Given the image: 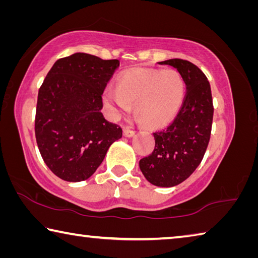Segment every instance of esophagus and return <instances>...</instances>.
<instances>
[{"label": "esophagus", "instance_id": "34e87169", "mask_svg": "<svg viewBox=\"0 0 258 258\" xmlns=\"http://www.w3.org/2000/svg\"><path fill=\"white\" fill-rule=\"evenodd\" d=\"M134 133H135L134 131L131 130L130 127H124V130H123V134H124V137H126V138L133 137Z\"/></svg>", "mask_w": 258, "mask_h": 258}]
</instances>
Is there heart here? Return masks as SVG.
Instances as JSON below:
<instances>
[{
	"label": "heart",
	"mask_w": 258,
	"mask_h": 258,
	"mask_svg": "<svg viewBox=\"0 0 258 258\" xmlns=\"http://www.w3.org/2000/svg\"><path fill=\"white\" fill-rule=\"evenodd\" d=\"M185 92V80L177 70L135 69L119 78L117 88H107L102 100L111 118L128 113L134 105L145 125L159 127L174 119Z\"/></svg>",
	"instance_id": "1"
}]
</instances>
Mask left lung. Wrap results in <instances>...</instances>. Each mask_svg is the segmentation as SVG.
<instances>
[{"mask_svg":"<svg viewBox=\"0 0 258 258\" xmlns=\"http://www.w3.org/2000/svg\"><path fill=\"white\" fill-rule=\"evenodd\" d=\"M159 64L170 65L181 74L186 93L175 119L153 133L154 150L140 160V169L152 185L172 187L186 180L202 161L210 142L214 108L210 82L195 64L180 58Z\"/></svg>","mask_w":258,"mask_h":258,"instance_id":"8db88e82","label":"left lung"}]
</instances>
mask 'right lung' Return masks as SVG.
Instances as JSON below:
<instances>
[{
  "label": "right lung",
  "instance_id": "add662e5",
  "mask_svg": "<svg viewBox=\"0 0 258 258\" xmlns=\"http://www.w3.org/2000/svg\"><path fill=\"white\" fill-rule=\"evenodd\" d=\"M118 67V59L76 53L56 60L40 86L36 141L45 163L60 179H88L121 138L120 126L101 113V95Z\"/></svg>",
  "mask_w": 258,
  "mask_h": 258
}]
</instances>
